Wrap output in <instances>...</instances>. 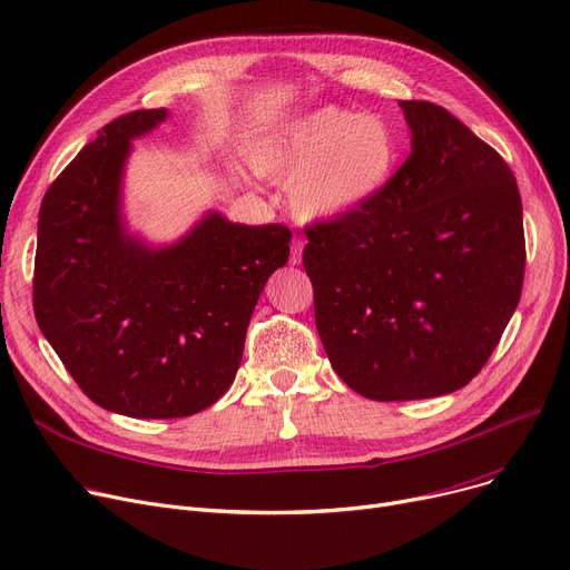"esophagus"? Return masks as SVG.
<instances>
[{
    "instance_id": "obj_1",
    "label": "esophagus",
    "mask_w": 570,
    "mask_h": 570,
    "mask_svg": "<svg viewBox=\"0 0 570 570\" xmlns=\"http://www.w3.org/2000/svg\"><path fill=\"white\" fill-rule=\"evenodd\" d=\"M303 239H297V237H293V243H291V258H288V263L291 265H301V261H303Z\"/></svg>"
}]
</instances>
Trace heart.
<instances>
[{
  "label": "heart",
  "mask_w": 570,
  "mask_h": 570,
  "mask_svg": "<svg viewBox=\"0 0 570 570\" xmlns=\"http://www.w3.org/2000/svg\"><path fill=\"white\" fill-rule=\"evenodd\" d=\"M400 136L383 115L318 106L254 134L247 159L256 175L291 183L293 215L337 222L374 200L400 166Z\"/></svg>",
  "instance_id": "heart-1"
}]
</instances>
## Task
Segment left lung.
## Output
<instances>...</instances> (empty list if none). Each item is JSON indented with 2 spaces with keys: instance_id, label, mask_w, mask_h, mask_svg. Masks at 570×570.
I'll return each mask as SVG.
<instances>
[{
  "instance_id": "1",
  "label": "left lung",
  "mask_w": 570,
  "mask_h": 570,
  "mask_svg": "<svg viewBox=\"0 0 570 570\" xmlns=\"http://www.w3.org/2000/svg\"><path fill=\"white\" fill-rule=\"evenodd\" d=\"M411 155L374 200L307 228L333 370L367 400H430L483 370L522 293L515 175L455 115L400 101Z\"/></svg>"
}]
</instances>
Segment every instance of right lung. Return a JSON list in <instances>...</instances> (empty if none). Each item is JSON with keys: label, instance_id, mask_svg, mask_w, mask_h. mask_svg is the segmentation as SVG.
<instances>
[{"label": "right lung", "instance_id": "add662e5", "mask_svg": "<svg viewBox=\"0 0 570 570\" xmlns=\"http://www.w3.org/2000/svg\"><path fill=\"white\" fill-rule=\"evenodd\" d=\"M168 115L117 117L59 173L39 209L35 263L37 323L82 393L153 421L194 415L228 391L254 307L291 243L282 224H233L217 209L164 245L129 228L134 140Z\"/></svg>", "mask_w": 570, "mask_h": 570}]
</instances>
